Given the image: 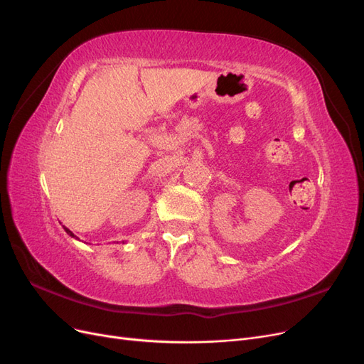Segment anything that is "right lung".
I'll return each mask as SVG.
<instances>
[{"label":"right lung","mask_w":364,"mask_h":364,"mask_svg":"<svg viewBox=\"0 0 364 364\" xmlns=\"http://www.w3.org/2000/svg\"><path fill=\"white\" fill-rule=\"evenodd\" d=\"M63 229H65V232H67V234H68V235H70V237H73V238H74V237H75V235H74V234H73V232H71V230H70V229H68V228H65V226H63Z\"/></svg>","instance_id":"1"}]
</instances>
